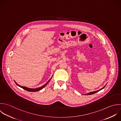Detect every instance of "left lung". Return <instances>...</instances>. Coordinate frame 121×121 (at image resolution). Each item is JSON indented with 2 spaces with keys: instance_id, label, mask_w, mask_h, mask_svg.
I'll return each instance as SVG.
<instances>
[{
  "instance_id": "8db88e82",
  "label": "left lung",
  "mask_w": 121,
  "mask_h": 121,
  "mask_svg": "<svg viewBox=\"0 0 121 121\" xmlns=\"http://www.w3.org/2000/svg\"><path fill=\"white\" fill-rule=\"evenodd\" d=\"M106 85H107V84H106ZM106 85L104 87H103L102 88H101V89H100V90H98V91H93V92H90V93H87V94H85V95H92V94H94V93H97V92H99V91H100V90H101L103 89L106 87Z\"/></svg>"
}]
</instances>
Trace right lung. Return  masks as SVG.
<instances>
[{
	"instance_id": "obj_1",
	"label": "right lung",
	"mask_w": 121,
	"mask_h": 121,
	"mask_svg": "<svg viewBox=\"0 0 121 121\" xmlns=\"http://www.w3.org/2000/svg\"><path fill=\"white\" fill-rule=\"evenodd\" d=\"M52 78V77L49 80V81H48V82H47L45 84H44L43 86H41V87H39V88H36V89H31V88H27V87H23V86H20V85H19V84H18L14 81V82H15V83H16V84L17 85V86H18L19 87H21V88H22L23 89H24V90H26V91H30V92H36V91H40V90H41V89H42L43 88H44L47 85V84L50 81V80L51 79V78Z\"/></svg>"
}]
</instances>
